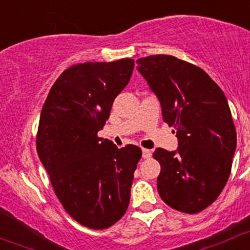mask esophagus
Masks as SVG:
<instances>
[{
  "instance_id": "obj_1",
  "label": "esophagus",
  "mask_w": 250,
  "mask_h": 250,
  "mask_svg": "<svg viewBox=\"0 0 250 250\" xmlns=\"http://www.w3.org/2000/svg\"><path fill=\"white\" fill-rule=\"evenodd\" d=\"M150 155H152V152H150L149 149H147V148H143L142 157L145 158V159H148V158H150Z\"/></svg>"
}]
</instances>
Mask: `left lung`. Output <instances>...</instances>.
I'll list each match as a JSON object with an SVG mask.
<instances>
[{
	"label": "left lung",
	"instance_id": "8db88e82",
	"mask_svg": "<svg viewBox=\"0 0 250 250\" xmlns=\"http://www.w3.org/2000/svg\"><path fill=\"white\" fill-rule=\"evenodd\" d=\"M137 70L162 104L163 120L175 128L177 152L157 148L159 196L172 209L197 214L211 206L232 167L237 133L217 83L199 66L167 54L143 57Z\"/></svg>",
	"mask_w": 250,
	"mask_h": 250
}]
</instances>
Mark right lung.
<instances>
[{"label":"right lung","mask_w":250,"mask_h":250,"mask_svg":"<svg viewBox=\"0 0 250 250\" xmlns=\"http://www.w3.org/2000/svg\"><path fill=\"white\" fill-rule=\"evenodd\" d=\"M135 61L87 62L65 69L42 107L36 149L64 210L92 229H104L127 210L142 150L98 137Z\"/></svg>","instance_id":"obj_1"}]
</instances>
